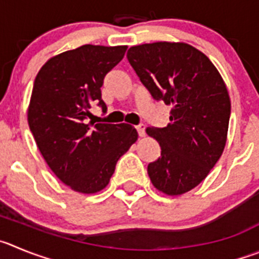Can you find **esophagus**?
<instances>
[{
	"instance_id": "esophagus-1",
	"label": "esophagus",
	"mask_w": 259,
	"mask_h": 259,
	"mask_svg": "<svg viewBox=\"0 0 259 259\" xmlns=\"http://www.w3.org/2000/svg\"><path fill=\"white\" fill-rule=\"evenodd\" d=\"M135 129H137L138 134L139 137H144L146 135V126L143 124H139V125H135Z\"/></svg>"
}]
</instances>
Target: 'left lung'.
I'll use <instances>...</instances> for the list:
<instances>
[{"instance_id":"left-lung-1","label":"left lung","mask_w":259,"mask_h":259,"mask_svg":"<svg viewBox=\"0 0 259 259\" xmlns=\"http://www.w3.org/2000/svg\"><path fill=\"white\" fill-rule=\"evenodd\" d=\"M127 61L154 101L171 106L170 124L148 127L161 156L148 165L152 184L180 195L202 183L224 152L231 105L221 75L187 43L135 46Z\"/></svg>"}]
</instances>
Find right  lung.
Listing matches in <instances>:
<instances>
[{
    "label": "right lung",
    "mask_w": 259,
    "mask_h": 259,
    "mask_svg": "<svg viewBox=\"0 0 259 259\" xmlns=\"http://www.w3.org/2000/svg\"><path fill=\"white\" fill-rule=\"evenodd\" d=\"M126 46L85 45L48 60L31 92L28 122L53 174L72 190L91 194L107 187L118 158L135 143L127 124H94L92 107L107 112L101 87Z\"/></svg>",
    "instance_id": "add662e5"
}]
</instances>
